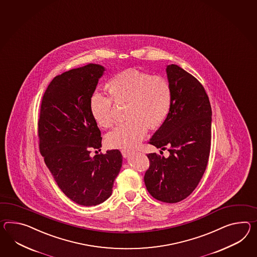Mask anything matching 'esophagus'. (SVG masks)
<instances>
[{"label":"esophagus","mask_w":257,"mask_h":257,"mask_svg":"<svg viewBox=\"0 0 257 257\" xmlns=\"http://www.w3.org/2000/svg\"><path fill=\"white\" fill-rule=\"evenodd\" d=\"M120 152H121L122 156L124 157V158H127V157L132 155L133 153H135V151H133V150H121Z\"/></svg>","instance_id":"esophagus-1"}]
</instances>
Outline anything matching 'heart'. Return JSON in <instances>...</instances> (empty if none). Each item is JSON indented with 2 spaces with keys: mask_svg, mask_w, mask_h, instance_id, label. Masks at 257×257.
<instances>
[{
  "mask_svg": "<svg viewBox=\"0 0 257 257\" xmlns=\"http://www.w3.org/2000/svg\"><path fill=\"white\" fill-rule=\"evenodd\" d=\"M108 89L116 103L128 104L126 117L129 118L106 135V143L112 148L137 146L146 136L148 126L155 128L162 124L169 114L172 89L163 76L126 69L113 77ZM112 98L100 89H95L90 96V111L101 127H111L115 121Z\"/></svg>",
  "mask_w": 257,
  "mask_h": 257,
  "instance_id": "obj_1",
  "label": "heart"
}]
</instances>
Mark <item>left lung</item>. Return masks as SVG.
<instances>
[{
  "mask_svg": "<svg viewBox=\"0 0 257 257\" xmlns=\"http://www.w3.org/2000/svg\"><path fill=\"white\" fill-rule=\"evenodd\" d=\"M172 89V105L163 125L150 144L169 157L149 153L145 184L156 200L175 203L186 199L199 185L211 150L212 107L205 89L179 66L166 68ZM163 152V151H162Z\"/></svg>",
  "mask_w": 257,
  "mask_h": 257,
  "instance_id": "1",
  "label": "left lung"
}]
</instances>
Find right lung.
Returning a JSON list of instances; mask_svg holds the SVG:
<instances>
[{"mask_svg":"<svg viewBox=\"0 0 257 257\" xmlns=\"http://www.w3.org/2000/svg\"><path fill=\"white\" fill-rule=\"evenodd\" d=\"M104 70L89 64L56 76L44 92L38 119L44 163L63 193L82 206L109 198L122 163L119 150L90 156L91 149H100L102 138L89 99Z\"/></svg>","mask_w":257,"mask_h":257,"instance_id":"obj_1","label":"right lung"}]
</instances>
